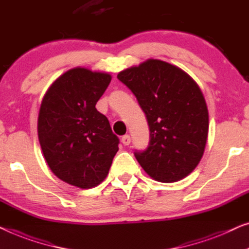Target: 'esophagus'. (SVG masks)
<instances>
[{
    "label": "esophagus",
    "mask_w": 249,
    "mask_h": 249,
    "mask_svg": "<svg viewBox=\"0 0 249 249\" xmlns=\"http://www.w3.org/2000/svg\"><path fill=\"white\" fill-rule=\"evenodd\" d=\"M122 143H123L124 145H128L129 143H131V136L127 135V134L124 135L123 138H122Z\"/></svg>",
    "instance_id": "34e87169"
}]
</instances>
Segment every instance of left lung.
Masks as SVG:
<instances>
[{
  "label": "left lung",
  "mask_w": 249,
  "mask_h": 249,
  "mask_svg": "<svg viewBox=\"0 0 249 249\" xmlns=\"http://www.w3.org/2000/svg\"><path fill=\"white\" fill-rule=\"evenodd\" d=\"M134 93L150 129L149 145L134 156L146 174L161 183H174L193 171L204 153L209 111L193 79L169 63L146 59L118 73Z\"/></svg>",
  "instance_id": "obj_1"
}]
</instances>
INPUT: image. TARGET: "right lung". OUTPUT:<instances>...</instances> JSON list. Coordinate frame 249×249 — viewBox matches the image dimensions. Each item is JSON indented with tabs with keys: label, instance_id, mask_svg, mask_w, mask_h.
<instances>
[{
	"label": "right lung",
	"instance_id": "obj_1",
	"mask_svg": "<svg viewBox=\"0 0 249 249\" xmlns=\"http://www.w3.org/2000/svg\"><path fill=\"white\" fill-rule=\"evenodd\" d=\"M111 75L86 68L66 71L41 101L38 139L45 160L59 179L91 188L107 177L120 140L97 110Z\"/></svg>",
	"mask_w": 249,
	"mask_h": 249
}]
</instances>
